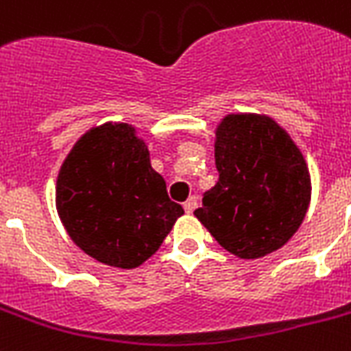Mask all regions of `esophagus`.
<instances>
[{
    "label": "esophagus",
    "mask_w": 351,
    "mask_h": 351,
    "mask_svg": "<svg viewBox=\"0 0 351 351\" xmlns=\"http://www.w3.org/2000/svg\"><path fill=\"white\" fill-rule=\"evenodd\" d=\"M195 208H197V199H195V197H189V199L184 202V210H186V213H191Z\"/></svg>",
    "instance_id": "1"
}]
</instances>
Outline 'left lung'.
I'll return each instance as SVG.
<instances>
[{"mask_svg":"<svg viewBox=\"0 0 351 351\" xmlns=\"http://www.w3.org/2000/svg\"><path fill=\"white\" fill-rule=\"evenodd\" d=\"M219 180L195 217L239 259L282 248L304 223L311 175L300 147L267 114H228L215 128Z\"/></svg>","mask_w":351,"mask_h":351,"instance_id":"1","label":"left lung"}]
</instances>
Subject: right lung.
<instances>
[{
  "instance_id": "obj_1",
  "label": "right lung",
  "mask_w": 351,
  "mask_h": 351,
  "mask_svg": "<svg viewBox=\"0 0 351 351\" xmlns=\"http://www.w3.org/2000/svg\"><path fill=\"white\" fill-rule=\"evenodd\" d=\"M55 204L69 239L116 269L140 267L184 215L130 123H103L75 141L58 171Z\"/></svg>"
}]
</instances>
